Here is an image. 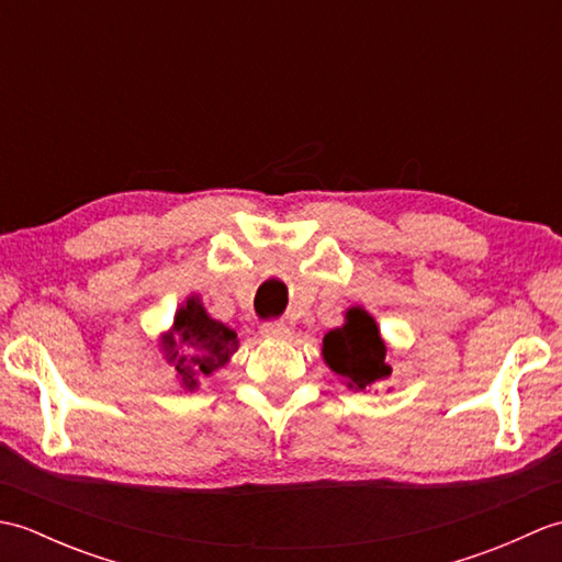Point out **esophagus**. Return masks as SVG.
Listing matches in <instances>:
<instances>
[{
  "label": "esophagus",
  "mask_w": 562,
  "mask_h": 562,
  "mask_svg": "<svg viewBox=\"0 0 562 562\" xmlns=\"http://www.w3.org/2000/svg\"><path fill=\"white\" fill-rule=\"evenodd\" d=\"M262 338H270V340H290L292 338V330L280 324V321H270V324H262L260 328Z\"/></svg>",
  "instance_id": "esophagus-1"
}]
</instances>
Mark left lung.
<instances>
[{
    "instance_id": "obj_1",
    "label": "left lung",
    "mask_w": 562,
    "mask_h": 562,
    "mask_svg": "<svg viewBox=\"0 0 562 562\" xmlns=\"http://www.w3.org/2000/svg\"><path fill=\"white\" fill-rule=\"evenodd\" d=\"M324 360L355 391H367L391 376L386 345L376 321L362 306L348 308L345 324L326 333Z\"/></svg>"
}]
</instances>
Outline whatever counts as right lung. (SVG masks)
Segmentation results:
<instances>
[{
  "label": "right lung",
  "instance_id": "right-lung-1",
  "mask_svg": "<svg viewBox=\"0 0 562 562\" xmlns=\"http://www.w3.org/2000/svg\"><path fill=\"white\" fill-rule=\"evenodd\" d=\"M159 345L186 391H195L202 379L222 369L238 350L236 333L210 318L195 294L178 308L173 326L164 333Z\"/></svg>",
  "mask_w": 562,
  "mask_h": 562
}]
</instances>
